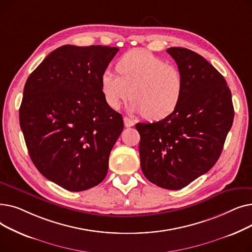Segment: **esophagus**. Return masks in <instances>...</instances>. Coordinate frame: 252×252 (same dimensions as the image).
<instances>
[{
	"label": "esophagus",
	"mask_w": 252,
	"mask_h": 252,
	"mask_svg": "<svg viewBox=\"0 0 252 252\" xmlns=\"http://www.w3.org/2000/svg\"><path fill=\"white\" fill-rule=\"evenodd\" d=\"M124 123H125V126H126V127H130V126H133L135 125L133 119H130V118H128V117H125V118H124Z\"/></svg>",
	"instance_id": "1"
}]
</instances>
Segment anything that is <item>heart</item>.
Wrapping results in <instances>:
<instances>
[{"instance_id":"1","label":"heart","mask_w":252,"mask_h":252,"mask_svg":"<svg viewBox=\"0 0 252 252\" xmlns=\"http://www.w3.org/2000/svg\"><path fill=\"white\" fill-rule=\"evenodd\" d=\"M116 68L119 74L106 69L101 75V91L110 108L118 109L133 97L128 111L144 113L152 121L177 109L184 92V76L177 66L149 51L135 49L118 60Z\"/></svg>"}]
</instances>
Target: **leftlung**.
<instances>
[{"instance_id": "left-lung-1", "label": "left lung", "mask_w": 252, "mask_h": 252, "mask_svg": "<svg viewBox=\"0 0 252 252\" xmlns=\"http://www.w3.org/2000/svg\"><path fill=\"white\" fill-rule=\"evenodd\" d=\"M166 52L184 76L181 102L167 117L139 123L136 128L144 176L158 187L179 190L216 164L233 124L234 107L226 79L202 56L179 47Z\"/></svg>"}]
</instances>
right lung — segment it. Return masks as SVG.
Wrapping results in <instances>:
<instances>
[{
    "mask_svg": "<svg viewBox=\"0 0 252 252\" xmlns=\"http://www.w3.org/2000/svg\"><path fill=\"white\" fill-rule=\"evenodd\" d=\"M118 48H57L25 83L19 123L31 159L45 178L72 192L100 184L124 129L106 104L101 75Z\"/></svg>",
    "mask_w": 252,
    "mask_h": 252,
    "instance_id": "add662e5",
    "label": "right lung"
}]
</instances>
